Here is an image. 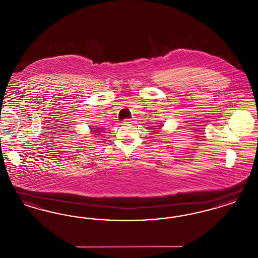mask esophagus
<instances>
[{
  "label": "esophagus",
  "mask_w": 258,
  "mask_h": 258,
  "mask_svg": "<svg viewBox=\"0 0 258 258\" xmlns=\"http://www.w3.org/2000/svg\"><path fill=\"white\" fill-rule=\"evenodd\" d=\"M135 119H124L123 120V123H134L135 122Z\"/></svg>",
  "instance_id": "esophagus-1"
}]
</instances>
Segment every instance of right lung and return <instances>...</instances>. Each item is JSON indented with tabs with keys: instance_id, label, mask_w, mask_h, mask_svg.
Here are the masks:
<instances>
[{
	"instance_id": "1",
	"label": "right lung",
	"mask_w": 258,
	"mask_h": 258,
	"mask_svg": "<svg viewBox=\"0 0 258 258\" xmlns=\"http://www.w3.org/2000/svg\"><path fill=\"white\" fill-rule=\"evenodd\" d=\"M94 132H97V131H94ZM94 134H96V133H94Z\"/></svg>"
}]
</instances>
